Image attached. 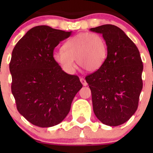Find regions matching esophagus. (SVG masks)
Returning <instances> with one entry per match:
<instances>
[{"instance_id":"esophagus-1","label":"esophagus","mask_w":153,"mask_h":153,"mask_svg":"<svg viewBox=\"0 0 153 153\" xmlns=\"http://www.w3.org/2000/svg\"><path fill=\"white\" fill-rule=\"evenodd\" d=\"M80 82H82V85H83L84 86H86V85H87V82H86V81H85V79H84L83 78H80Z\"/></svg>"}]
</instances>
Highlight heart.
I'll use <instances>...</instances> for the list:
<instances>
[{
  "label": "heart",
  "instance_id": "heart-1",
  "mask_svg": "<svg viewBox=\"0 0 153 153\" xmlns=\"http://www.w3.org/2000/svg\"><path fill=\"white\" fill-rule=\"evenodd\" d=\"M88 39L86 46L79 54L73 52L75 45L83 44L84 40ZM108 48L105 39L96 33H81L71 39L64 47L61 48L54 54L56 60L65 70L73 72L76 69L75 58L83 69L94 71L103 65L107 58Z\"/></svg>",
  "mask_w": 153,
  "mask_h": 153
}]
</instances>
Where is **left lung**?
Listing matches in <instances>:
<instances>
[{
	"label": "left lung",
	"instance_id": "left-lung-1",
	"mask_svg": "<svg viewBox=\"0 0 153 153\" xmlns=\"http://www.w3.org/2000/svg\"><path fill=\"white\" fill-rule=\"evenodd\" d=\"M91 31L102 34L108 48L103 65L85 77L94 114L106 125H121L137 109L143 61L135 44L117 26L105 24Z\"/></svg>",
	"mask_w": 153,
	"mask_h": 153
}]
</instances>
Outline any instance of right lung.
<instances>
[{
	"mask_svg": "<svg viewBox=\"0 0 153 153\" xmlns=\"http://www.w3.org/2000/svg\"><path fill=\"white\" fill-rule=\"evenodd\" d=\"M71 35L48 26H35L12 52L11 92L17 110L35 126L50 127L62 122L82 87L78 77L63 71L53 57L54 48Z\"/></svg>",
	"mask_w": 153,
	"mask_h": 153,
	"instance_id": "right-lung-1",
	"label": "right lung"
}]
</instances>
